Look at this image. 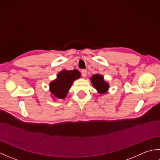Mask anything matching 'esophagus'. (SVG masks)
<instances>
[{
	"label": "esophagus",
	"mask_w": 160,
	"mask_h": 160,
	"mask_svg": "<svg viewBox=\"0 0 160 160\" xmlns=\"http://www.w3.org/2000/svg\"><path fill=\"white\" fill-rule=\"evenodd\" d=\"M81 73H82V76L83 77H85L87 76V71L86 69H82L81 71Z\"/></svg>",
	"instance_id": "esophagus-1"
}]
</instances>
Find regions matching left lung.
<instances>
[{
  "label": "left lung",
  "instance_id": "1",
  "mask_svg": "<svg viewBox=\"0 0 160 160\" xmlns=\"http://www.w3.org/2000/svg\"><path fill=\"white\" fill-rule=\"evenodd\" d=\"M91 82L93 87L99 91L100 93H105L108 89V84L104 81L102 76L99 74H95L91 78Z\"/></svg>",
  "mask_w": 160,
  "mask_h": 160
}]
</instances>
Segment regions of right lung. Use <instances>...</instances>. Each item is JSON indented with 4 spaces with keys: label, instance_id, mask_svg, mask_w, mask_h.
<instances>
[{
    "label": "right lung",
    "instance_id": "obj_1",
    "mask_svg": "<svg viewBox=\"0 0 160 160\" xmlns=\"http://www.w3.org/2000/svg\"><path fill=\"white\" fill-rule=\"evenodd\" d=\"M80 77V73L76 69L63 70L58 74L56 80L49 84L50 91L57 98L64 99L68 93L75 80Z\"/></svg>",
    "mask_w": 160,
    "mask_h": 160
}]
</instances>
